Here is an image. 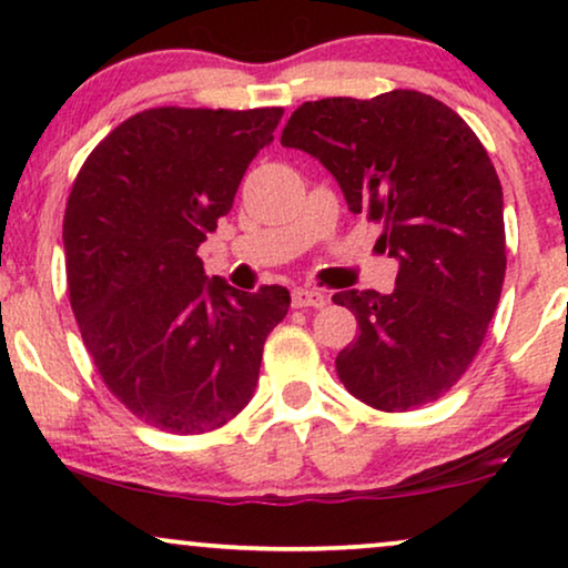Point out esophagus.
Wrapping results in <instances>:
<instances>
[{"instance_id": "obj_1", "label": "esophagus", "mask_w": 568, "mask_h": 568, "mask_svg": "<svg viewBox=\"0 0 568 568\" xmlns=\"http://www.w3.org/2000/svg\"><path fill=\"white\" fill-rule=\"evenodd\" d=\"M328 297H325L323 292L317 290H307V286H297V290L292 292V305L294 307H323Z\"/></svg>"}]
</instances>
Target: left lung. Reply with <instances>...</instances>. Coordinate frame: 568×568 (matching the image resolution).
Segmentation results:
<instances>
[{
	"label": "left lung",
	"instance_id": "left-lung-1",
	"mask_svg": "<svg viewBox=\"0 0 568 568\" xmlns=\"http://www.w3.org/2000/svg\"><path fill=\"white\" fill-rule=\"evenodd\" d=\"M282 144L321 160L400 263L390 294H333L359 323L336 356L341 383L387 414L442 398L484 344L507 271L501 183L480 139L432 95L393 90L302 103Z\"/></svg>",
	"mask_w": 568,
	"mask_h": 568
}]
</instances>
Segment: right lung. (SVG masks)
<instances>
[{
	"label": "right lung",
	"mask_w": 568,
	"mask_h": 568,
	"mask_svg": "<svg viewBox=\"0 0 568 568\" xmlns=\"http://www.w3.org/2000/svg\"><path fill=\"white\" fill-rule=\"evenodd\" d=\"M284 108H150L115 126L74 178L67 286L115 398L170 434H204L253 398L263 344L290 292L209 282L196 255L232 209Z\"/></svg>",
	"instance_id": "right-lung-1"
}]
</instances>
